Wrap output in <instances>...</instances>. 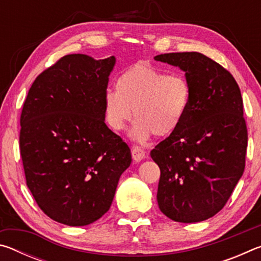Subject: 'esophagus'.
Masks as SVG:
<instances>
[{
	"instance_id": "34e87169",
	"label": "esophagus",
	"mask_w": 261,
	"mask_h": 261,
	"mask_svg": "<svg viewBox=\"0 0 261 261\" xmlns=\"http://www.w3.org/2000/svg\"><path fill=\"white\" fill-rule=\"evenodd\" d=\"M131 153H132V158H134V160L137 162L144 160V159L147 156L146 152H145L144 149L139 146H132Z\"/></svg>"
}]
</instances>
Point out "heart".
<instances>
[{
	"label": "heart",
	"instance_id": "b5f03b06",
	"mask_svg": "<svg viewBox=\"0 0 261 261\" xmlns=\"http://www.w3.org/2000/svg\"><path fill=\"white\" fill-rule=\"evenodd\" d=\"M191 98V85L183 74H168L152 65L137 63L116 79V90L105 92L106 121L113 130L123 131L135 114L132 138L167 137L182 125Z\"/></svg>",
	"mask_w": 261,
	"mask_h": 261
}]
</instances>
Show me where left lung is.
Segmentation results:
<instances>
[{"mask_svg": "<svg viewBox=\"0 0 261 261\" xmlns=\"http://www.w3.org/2000/svg\"><path fill=\"white\" fill-rule=\"evenodd\" d=\"M154 60L178 67L192 90L182 125L151 151L161 171L159 208L176 222H200L223 208L244 173L247 130L241 90L230 72L200 53Z\"/></svg>", "mask_w": 261, "mask_h": 261, "instance_id": "1", "label": "left lung"}]
</instances>
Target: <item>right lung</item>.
<instances>
[{
	"label": "right lung",
	"instance_id": "add662e5",
	"mask_svg": "<svg viewBox=\"0 0 261 261\" xmlns=\"http://www.w3.org/2000/svg\"><path fill=\"white\" fill-rule=\"evenodd\" d=\"M115 56L62 57L39 74L20 116L26 184L43 213L71 227L107 213L131 152L105 123Z\"/></svg>",
	"mask_w": 261,
	"mask_h": 261
}]
</instances>
